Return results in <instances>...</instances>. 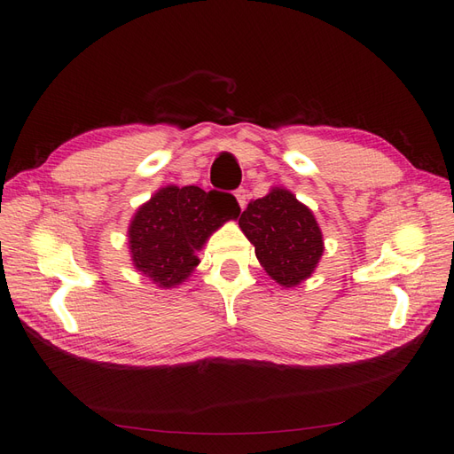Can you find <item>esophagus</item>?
<instances>
[{"label": "esophagus", "instance_id": "esophagus-1", "mask_svg": "<svg viewBox=\"0 0 454 454\" xmlns=\"http://www.w3.org/2000/svg\"><path fill=\"white\" fill-rule=\"evenodd\" d=\"M235 196H237V201H239V206H240V209H245V206H247V190L245 188H237L235 190Z\"/></svg>", "mask_w": 454, "mask_h": 454}]
</instances>
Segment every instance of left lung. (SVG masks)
Returning <instances> with one entry per match:
<instances>
[{
    "mask_svg": "<svg viewBox=\"0 0 454 454\" xmlns=\"http://www.w3.org/2000/svg\"><path fill=\"white\" fill-rule=\"evenodd\" d=\"M239 225L266 274L284 287L310 278L325 253L312 211L286 188H271L264 198L250 201Z\"/></svg>",
    "mask_w": 454,
    "mask_h": 454,
    "instance_id": "left-lung-1",
    "label": "left lung"
}]
</instances>
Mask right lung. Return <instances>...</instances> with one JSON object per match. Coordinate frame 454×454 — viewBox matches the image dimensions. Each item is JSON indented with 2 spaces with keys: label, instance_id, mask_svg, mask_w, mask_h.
<instances>
[{
  "label": "right lung",
  "instance_id": "obj_1",
  "mask_svg": "<svg viewBox=\"0 0 454 454\" xmlns=\"http://www.w3.org/2000/svg\"><path fill=\"white\" fill-rule=\"evenodd\" d=\"M239 214L233 194L198 186L160 188L137 207L128 229L136 270L159 287L180 286L200 264L196 254L209 235Z\"/></svg>",
  "mask_w": 454,
  "mask_h": 454
}]
</instances>
